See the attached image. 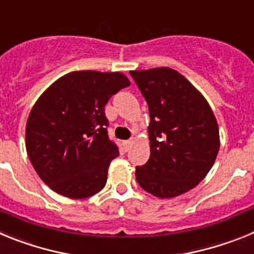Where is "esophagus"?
Listing matches in <instances>:
<instances>
[{
    "label": "esophagus",
    "mask_w": 254,
    "mask_h": 254,
    "mask_svg": "<svg viewBox=\"0 0 254 254\" xmlns=\"http://www.w3.org/2000/svg\"><path fill=\"white\" fill-rule=\"evenodd\" d=\"M132 142H133V141H132V140H127V141H125V142H123V146H125V149H126V150H128L129 147H131Z\"/></svg>",
    "instance_id": "esophagus-1"
}]
</instances>
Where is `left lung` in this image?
<instances>
[{
  "instance_id": "obj_1",
  "label": "left lung",
  "mask_w": 254,
  "mask_h": 254,
  "mask_svg": "<svg viewBox=\"0 0 254 254\" xmlns=\"http://www.w3.org/2000/svg\"><path fill=\"white\" fill-rule=\"evenodd\" d=\"M129 75L150 114V158L136 167V181L160 198L179 196L196 187L214 165L220 147L216 118L205 98L174 69Z\"/></svg>"
}]
</instances>
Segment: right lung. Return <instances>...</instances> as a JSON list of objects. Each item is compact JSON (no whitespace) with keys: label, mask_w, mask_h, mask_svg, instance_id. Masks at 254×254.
I'll list each match as a JSON object with an SVG mask.
<instances>
[{"label":"right lung","mask_w":254,"mask_h":254,"mask_svg":"<svg viewBox=\"0 0 254 254\" xmlns=\"http://www.w3.org/2000/svg\"><path fill=\"white\" fill-rule=\"evenodd\" d=\"M129 86L120 72L76 71L47 89L26 123V151L40 179L68 198H86L107 183L120 149L108 136L104 107Z\"/></svg>","instance_id":"right-lung-1"}]
</instances>
